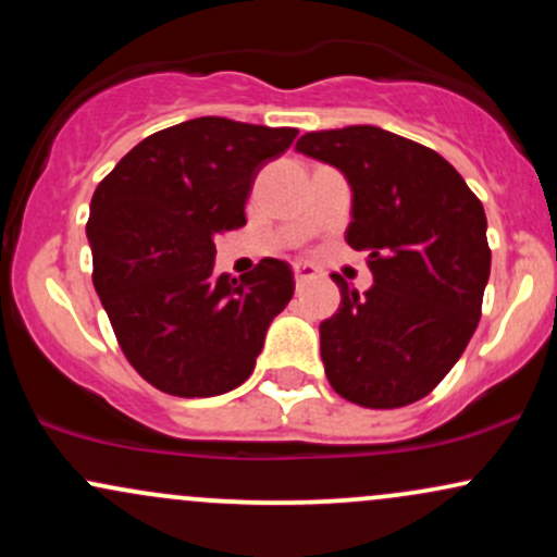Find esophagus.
Returning a JSON list of instances; mask_svg holds the SVG:
<instances>
[{
    "mask_svg": "<svg viewBox=\"0 0 557 557\" xmlns=\"http://www.w3.org/2000/svg\"><path fill=\"white\" fill-rule=\"evenodd\" d=\"M293 274H296V283L300 285L306 283V280H314L319 270L314 264H309V261H296V264H293Z\"/></svg>",
    "mask_w": 557,
    "mask_h": 557,
    "instance_id": "1",
    "label": "esophagus"
}]
</instances>
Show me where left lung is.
Returning a JSON list of instances; mask_svg holds the SVG:
<instances>
[{
    "label": "left lung",
    "instance_id": "left-lung-1",
    "mask_svg": "<svg viewBox=\"0 0 557 557\" xmlns=\"http://www.w3.org/2000/svg\"><path fill=\"white\" fill-rule=\"evenodd\" d=\"M296 151L341 170L354 194L345 240L369 253L363 296L335 274L341 306L319 324L332 389L363 408L424 398L456 367L490 280L482 201L437 151L374 125L314 131Z\"/></svg>",
    "mask_w": 557,
    "mask_h": 557
}]
</instances>
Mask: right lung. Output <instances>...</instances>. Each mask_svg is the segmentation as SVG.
Instances as JSON below:
<instances>
[{"label":"right lung","instance_id":"right-lung-1","mask_svg":"<svg viewBox=\"0 0 557 557\" xmlns=\"http://www.w3.org/2000/svg\"><path fill=\"white\" fill-rule=\"evenodd\" d=\"M296 127L196 117L144 138L91 198L94 287L120 348L149 385L212 398L248 380L293 270L261 259L243 277L214 272V238L246 225L259 170Z\"/></svg>","mask_w":557,"mask_h":557}]
</instances>
